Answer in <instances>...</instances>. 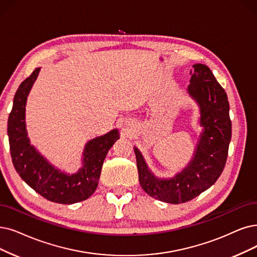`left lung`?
I'll list each match as a JSON object with an SVG mask.
<instances>
[{
  "label": "left lung",
  "mask_w": 257,
  "mask_h": 257,
  "mask_svg": "<svg viewBox=\"0 0 257 257\" xmlns=\"http://www.w3.org/2000/svg\"><path fill=\"white\" fill-rule=\"evenodd\" d=\"M189 95L197 102L203 127L192 160L173 178H158L135 147L141 188L151 197L168 203L187 202L216 182L225 166L232 135L229 101L224 89L204 64H194Z\"/></svg>",
  "instance_id": "8db88e82"
}]
</instances>
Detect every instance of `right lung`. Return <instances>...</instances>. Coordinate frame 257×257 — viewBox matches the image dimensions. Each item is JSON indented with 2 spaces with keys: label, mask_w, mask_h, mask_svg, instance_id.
<instances>
[{
  "label": "right lung",
  "mask_w": 257,
  "mask_h": 257,
  "mask_svg": "<svg viewBox=\"0 0 257 257\" xmlns=\"http://www.w3.org/2000/svg\"><path fill=\"white\" fill-rule=\"evenodd\" d=\"M40 67L20 84L8 117L10 155L17 173L28 186L49 201L71 204L83 201L98 187L102 164L112 145L119 139L117 128L89 140L82 154V168L75 174L56 169L30 145L25 124L27 96L40 73Z\"/></svg>",
  "instance_id": "1"
}]
</instances>
